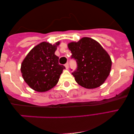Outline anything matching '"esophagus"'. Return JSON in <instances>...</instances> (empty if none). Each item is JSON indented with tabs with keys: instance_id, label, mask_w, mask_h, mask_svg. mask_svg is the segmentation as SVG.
<instances>
[{
	"instance_id": "1",
	"label": "esophagus",
	"mask_w": 134,
	"mask_h": 134,
	"mask_svg": "<svg viewBox=\"0 0 134 134\" xmlns=\"http://www.w3.org/2000/svg\"><path fill=\"white\" fill-rule=\"evenodd\" d=\"M65 66L66 69H68V68H69V64H68V63H66V64H65Z\"/></svg>"
}]
</instances>
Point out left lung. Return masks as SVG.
<instances>
[{
    "instance_id": "1",
    "label": "left lung",
    "mask_w": 134,
    "mask_h": 134,
    "mask_svg": "<svg viewBox=\"0 0 134 134\" xmlns=\"http://www.w3.org/2000/svg\"><path fill=\"white\" fill-rule=\"evenodd\" d=\"M77 68L72 74L79 85L88 89L103 84L109 75L111 67L110 56L97 41L89 37L68 44ZM72 70V69H71Z\"/></svg>"
}]
</instances>
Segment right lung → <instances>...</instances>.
Wrapping results in <instances>:
<instances>
[{
    "instance_id": "right-lung-1",
    "label": "right lung",
    "mask_w": 134,
    "mask_h": 134,
    "mask_svg": "<svg viewBox=\"0 0 134 134\" xmlns=\"http://www.w3.org/2000/svg\"><path fill=\"white\" fill-rule=\"evenodd\" d=\"M60 42L52 45L42 42L28 53L22 62L21 71L25 82L34 90L45 92L58 82L63 65L59 64V57L54 54Z\"/></svg>"
}]
</instances>
